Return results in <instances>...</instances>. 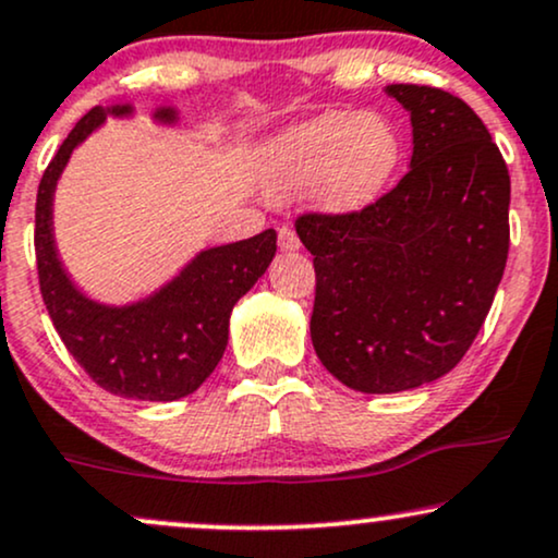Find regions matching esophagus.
<instances>
[{
	"instance_id": "1",
	"label": "esophagus",
	"mask_w": 558,
	"mask_h": 558,
	"mask_svg": "<svg viewBox=\"0 0 558 558\" xmlns=\"http://www.w3.org/2000/svg\"><path fill=\"white\" fill-rule=\"evenodd\" d=\"M278 246H280V252H296L301 246L296 231H293V228H288V226L278 228Z\"/></svg>"
}]
</instances>
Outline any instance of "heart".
<instances>
[{"label": "heart", "mask_w": 558, "mask_h": 558, "mask_svg": "<svg viewBox=\"0 0 558 558\" xmlns=\"http://www.w3.org/2000/svg\"><path fill=\"white\" fill-rule=\"evenodd\" d=\"M402 160V140L379 111H325L272 140L265 186L275 199L312 190L325 213L348 215L377 203Z\"/></svg>", "instance_id": "obj_1"}]
</instances>
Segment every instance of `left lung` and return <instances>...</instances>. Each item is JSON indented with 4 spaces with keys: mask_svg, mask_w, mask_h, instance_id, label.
<instances>
[{
    "mask_svg": "<svg viewBox=\"0 0 558 558\" xmlns=\"http://www.w3.org/2000/svg\"><path fill=\"white\" fill-rule=\"evenodd\" d=\"M411 113V171L361 213L301 215L314 254L312 343L335 379L366 395L415 389L460 364L509 252V171L465 100L387 85Z\"/></svg>",
    "mask_w": 558,
    "mask_h": 558,
    "instance_id": "8db88e82",
    "label": "left lung"
}]
</instances>
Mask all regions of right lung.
Masks as SVG:
<instances>
[{
	"instance_id": "1",
	"label": "right lung",
	"mask_w": 558,
	"mask_h": 558,
	"mask_svg": "<svg viewBox=\"0 0 558 558\" xmlns=\"http://www.w3.org/2000/svg\"><path fill=\"white\" fill-rule=\"evenodd\" d=\"M132 113V104L87 111L44 171L36 197L38 283L59 338L98 387L119 398L171 402L192 395L223 359L233 306L270 267L278 233L267 228L197 252L169 283L130 304H104L80 291L59 259L53 192L72 153L109 117ZM153 122L173 126L179 111L158 106Z\"/></svg>"
}]
</instances>
